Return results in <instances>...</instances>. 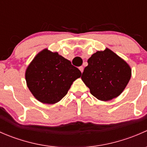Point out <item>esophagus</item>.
Listing matches in <instances>:
<instances>
[{"mask_svg": "<svg viewBox=\"0 0 147 147\" xmlns=\"http://www.w3.org/2000/svg\"><path fill=\"white\" fill-rule=\"evenodd\" d=\"M79 69H80V70L81 71V72H82V73L83 70H84V67H83V66H80V67H79Z\"/></svg>", "mask_w": 147, "mask_h": 147, "instance_id": "1", "label": "esophagus"}]
</instances>
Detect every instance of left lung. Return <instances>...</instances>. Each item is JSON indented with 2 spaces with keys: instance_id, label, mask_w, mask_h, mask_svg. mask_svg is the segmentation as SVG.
<instances>
[{
  "instance_id": "obj_1",
  "label": "left lung",
  "mask_w": 147,
  "mask_h": 147,
  "mask_svg": "<svg viewBox=\"0 0 147 147\" xmlns=\"http://www.w3.org/2000/svg\"><path fill=\"white\" fill-rule=\"evenodd\" d=\"M87 63L81 78L90 93L100 100L118 97L131 78L130 67L109 49L97 51Z\"/></svg>"
}]
</instances>
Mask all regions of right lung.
Listing matches in <instances>:
<instances>
[{"label": "right lung", "mask_w": 147, "mask_h": 147, "mask_svg": "<svg viewBox=\"0 0 147 147\" xmlns=\"http://www.w3.org/2000/svg\"><path fill=\"white\" fill-rule=\"evenodd\" d=\"M82 75L70 61L47 49L38 53L28 66L26 80L30 91L42 103L54 104L67 93Z\"/></svg>", "instance_id": "1"}]
</instances>
